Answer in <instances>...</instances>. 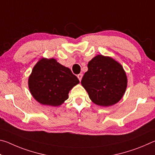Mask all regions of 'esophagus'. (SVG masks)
<instances>
[{"mask_svg": "<svg viewBox=\"0 0 155 155\" xmlns=\"http://www.w3.org/2000/svg\"><path fill=\"white\" fill-rule=\"evenodd\" d=\"M77 77H78V80H79V81H81V79H82L83 74H78V75H77Z\"/></svg>", "mask_w": 155, "mask_h": 155, "instance_id": "1", "label": "esophagus"}]
</instances>
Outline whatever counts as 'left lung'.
<instances>
[{"label":"left lung","mask_w":155,"mask_h":155,"mask_svg":"<svg viewBox=\"0 0 155 155\" xmlns=\"http://www.w3.org/2000/svg\"><path fill=\"white\" fill-rule=\"evenodd\" d=\"M87 68L81 84L91 101L103 107L117 103L127 85V75L122 65L111 57L97 55L88 63Z\"/></svg>","instance_id":"obj_1"}]
</instances>
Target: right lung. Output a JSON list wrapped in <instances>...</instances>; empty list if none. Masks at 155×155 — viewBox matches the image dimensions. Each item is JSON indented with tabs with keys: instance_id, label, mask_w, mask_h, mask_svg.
<instances>
[{
	"instance_id": "obj_1",
	"label": "right lung",
	"mask_w": 155,
	"mask_h": 155,
	"mask_svg": "<svg viewBox=\"0 0 155 155\" xmlns=\"http://www.w3.org/2000/svg\"><path fill=\"white\" fill-rule=\"evenodd\" d=\"M78 83V78L68 68L54 59H42L33 68L28 87L39 103L56 107L66 101L70 90Z\"/></svg>"
}]
</instances>
